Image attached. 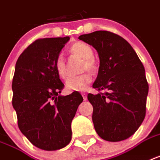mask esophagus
Listing matches in <instances>:
<instances>
[{
  "label": "esophagus",
  "instance_id": "obj_1",
  "mask_svg": "<svg viewBox=\"0 0 160 160\" xmlns=\"http://www.w3.org/2000/svg\"><path fill=\"white\" fill-rule=\"evenodd\" d=\"M81 95H82L83 97V99H84V101H86L87 100V94L85 93H81Z\"/></svg>",
  "mask_w": 160,
  "mask_h": 160
}]
</instances>
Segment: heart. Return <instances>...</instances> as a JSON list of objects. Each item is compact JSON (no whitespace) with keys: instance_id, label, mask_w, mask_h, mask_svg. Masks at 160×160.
<instances>
[{"instance_id":"b5f03b06","label":"heart","mask_w":160,"mask_h":160,"mask_svg":"<svg viewBox=\"0 0 160 160\" xmlns=\"http://www.w3.org/2000/svg\"><path fill=\"white\" fill-rule=\"evenodd\" d=\"M72 54L84 58L82 70L94 71L96 70V62L93 59V51L91 47L85 42H77L72 44L70 48ZM55 69L58 76L62 79L67 76V68L64 58L59 55L55 61ZM92 78L89 73H84L77 76H70L66 80V88L71 91H83L87 85L91 82Z\"/></svg>"}]
</instances>
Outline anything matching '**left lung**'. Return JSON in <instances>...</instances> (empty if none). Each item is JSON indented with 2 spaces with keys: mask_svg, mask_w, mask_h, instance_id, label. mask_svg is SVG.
<instances>
[{
  "mask_svg": "<svg viewBox=\"0 0 160 160\" xmlns=\"http://www.w3.org/2000/svg\"><path fill=\"white\" fill-rule=\"evenodd\" d=\"M98 52L99 68L93 88L105 93L88 94L94 129L108 141H121L137 131L145 117L149 85L145 68L123 38L108 31L80 35Z\"/></svg>",
  "mask_w": 160,
  "mask_h": 160,
  "instance_id": "1",
  "label": "left lung"
}]
</instances>
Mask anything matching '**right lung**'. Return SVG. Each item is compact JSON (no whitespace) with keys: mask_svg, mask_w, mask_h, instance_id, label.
I'll use <instances>...</instances> for the list:
<instances>
[{"mask_svg":"<svg viewBox=\"0 0 160 160\" xmlns=\"http://www.w3.org/2000/svg\"><path fill=\"white\" fill-rule=\"evenodd\" d=\"M69 37L38 39L21 53L12 81V105L20 132L36 147L57 150L71 140V122L83 98L62 96L55 61Z\"/></svg>","mask_w":160,"mask_h":160,"instance_id":"add662e5","label":"right lung"}]
</instances>
